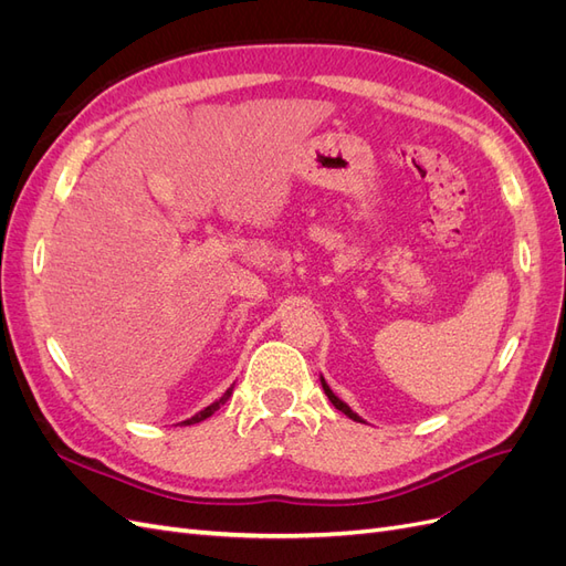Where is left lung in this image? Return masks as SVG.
Masks as SVG:
<instances>
[{
	"label": "left lung",
	"mask_w": 566,
	"mask_h": 566,
	"mask_svg": "<svg viewBox=\"0 0 566 566\" xmlns=\"http://www.w3.org/2000/svg\"><path fill=\"white\" fill-rule=\"evenodd\" d=\"M321 387H323V391H325V397H328V399H331V403H333V406H335L337 410H342V413H345L347 418H352L354 422H364V418H358V416L354 413V410H352V408H349V406H347L345 401H342V399H337V397H335V394H333V389L328 387V382H325V380H323V375H321Z\"/></svg>",
	"instance_id": "1"
}]
</instances>
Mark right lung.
Returning a JSON list of instances; mask_svg holds the SVG:
<instances>
[{
    "label": "right lung",
    "instance_id": "right-lung-1",
    "mask_svg": "<svg viewBox=\"0 0 566 566\" xmlns=\"http://www.w3.org/2000/svg\"><path fill=\"white\" fill-rule=\"evenodd\" d=\"M231 394H233V387H229L227 391H224V397H221V399H217L214 403H210L208 408H202L200 410V413H196L193 418H188V420H184L181 424H196V422H202L205 418H210L212 413H214V410H219V406H224L227 401H229V397H231Z\"/></svg>",
    "mask_w": 566,
    "mask_h": 566
}]
</instances>
